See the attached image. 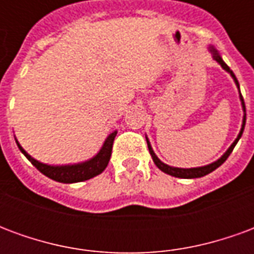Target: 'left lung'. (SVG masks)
Returning <instances> with one entry per match:
<instances>
[{
    "label": "left lung",
    "instance_id": "8db88e82",
    "mask_svg": "<svg viewBox=\"0 0 254 254\" xmlns=\"http://www.w3.org/2000/svg\"><path fill=\"white\" fill-rule=\"evenodd\" d=\"M209 50H211V53H212V57L213 60L216 61V63L220 65V66L223 67L224 70L227 73H230V76L233 77V80H234L235 85H237V88H238V92H240V100H241V105H242V110H244V118H242V127H241V130L240 133H238V136H237V138L234 140V143L231 144L229 147V149L224 152L220 158H219L218 160H215V162H212V163H209V165L207 166H201V167H190V169H182V167H173V166H169L166 165V163H163L162 160L156 156V154L154 152V149H152V147H151V143H149L148 137L145 136V140H147V144H148V149H149V154H151V156H152V160H154V163L156 165V167L159 169V170H162L163 173H166V174H169V176L171 177H177V178H200V177H204L207 176V174H209V173H212L213 170H216L219 166H222L226 162V159L229 158V155L233 152V149H234L235 144L238 143V140L241 138V136H242V132H244V127H245V122H246V110H245V102H244V98H242V95H241V91H240V84H238V80H237V77H235V74L233 73V70L230 69L227 65H226V63H224L223 60H222V57H220V54H219V52L215 49L213 46H209Z\"/></svg>",
    "mask_w": 254,
    "mask_h": 254
}]
</instances>
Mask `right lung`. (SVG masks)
<instances>
[{"mask_svg": "<svg viewBox=\"0 0 254 254\" xmlns=\"http://www.w3.org/2000/svg\"><path fill=\"white\" fill-rule=\"evenodd\" d=\"M117 136V130L111 132L107 137H106L105 143L99 149V152L92 156L91 159L85 160V162H80V163H73V165H47V163H42L39 160L34 159L27 151H25L19 141L16 140L19 149L24 154L27 159L30 160L32 165L35 166L38 170L41 171L42 174L49 177L50 180H54L57 182H63V184H74V182H83L87 181L89 178L99 176L102 171L105 170L109 160L111 156V149H113V143Z\"/></svg>", "mask_w": 254, "mask_h": 254, "instance_id": "1", "label": "right lung"}]
</instances>
